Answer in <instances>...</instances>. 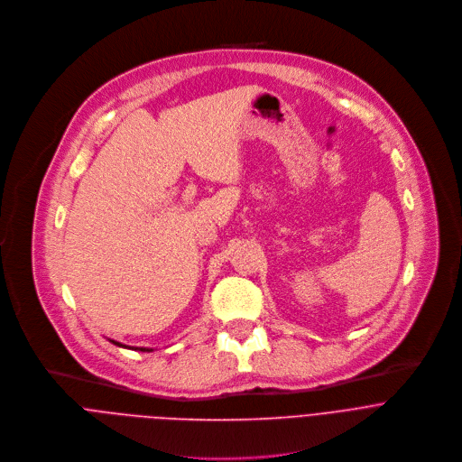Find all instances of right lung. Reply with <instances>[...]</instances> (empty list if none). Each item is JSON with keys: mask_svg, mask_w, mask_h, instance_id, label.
<instances>
[{"mask_svg": "<svg viewBox=\"0 0 462 462\" xmlns=\"http://www.w3.org/2000/svg\"><path fill=\"white\" fill-rule=\"evenodd\" d=\"M113 344H116V346H122V347H127V346H124V344H120V342H115L113 340ZM138 349V347H136ZM142 351H151V349H145V347H142Z\"/></svg>", "mask_w": 462, "mask_h": 462, "instance_id": "right-lung-1", "label": "right lung"}]
</instances>
